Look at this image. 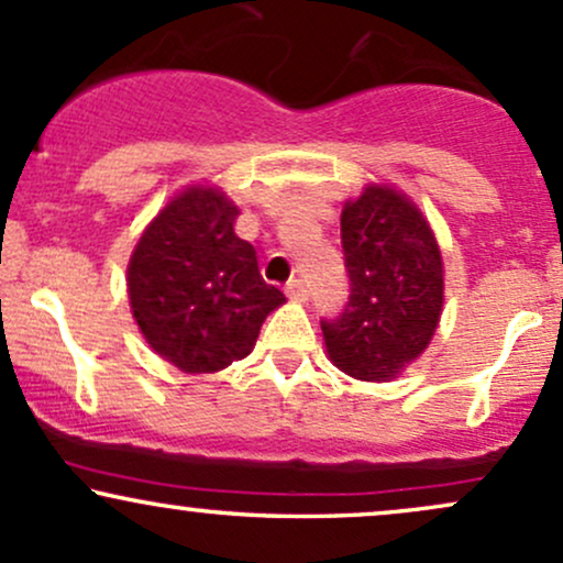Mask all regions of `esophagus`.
<instances>
[{"label": "esophagus", "mask_w": 563, "mask_h": 563, "mask_svg": "<svg viewBox=\"0 0 563 563\" xmlns=\"http://www.w3.org/2000/svg\"><path fill=\"white\" fill-rule=\"evenodd\" d=\"M286 294H288V299H291V301H307V296H310V291H307V286H305V280L288 283Z\"/></svg>", "instance_id": "obj_1"}]
</instances>
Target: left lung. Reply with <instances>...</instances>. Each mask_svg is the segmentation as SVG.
I'll list each match as a JSON object with an SVG mask.
<instances>
[{"label":"left lung","mask_w":563,"mask_h":563,"mask_svg":"<svg viewBox=\"0 0 563 563\" xmlns=\"http://www.w3.org/2000/svg\"><path fill=\"white\" fill-rule=\"evenodd\" d=\"M350 301L323 323L325 355L361 382H393L435 336L443 256L428 216L404 189L366 184L342 208Z\"/></svg>","instance_id":"left-lung-1"}]
</instances>
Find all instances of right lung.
<instances>
[{"mask_svg":"<svg viewBox=\"0 0 563 563\" xmlns=\"http://www.w3.org/2000/svg\"><path fill=\"white\" fill-rule=\"evenodd\" d=\"M240 208L216 184H187L144 227L128 262L135 325L184 374H216L251 355L262 323L286 301L234 234Z\"/></svg>","mask_w":563,"mask_h":563,"instance_id":"add662e5","label":"right lung"}]
</instances>
